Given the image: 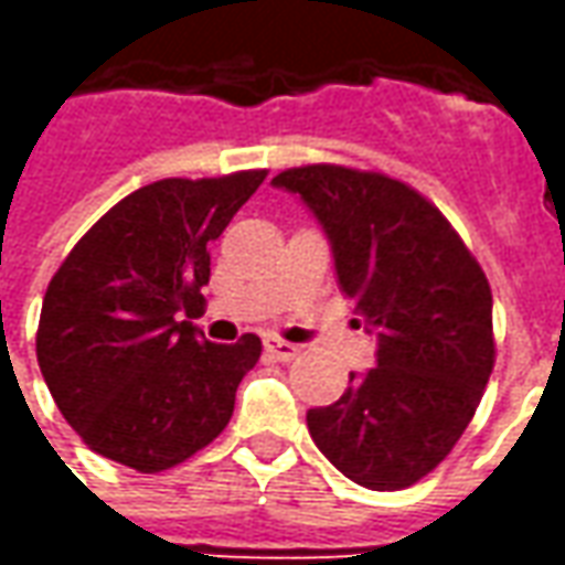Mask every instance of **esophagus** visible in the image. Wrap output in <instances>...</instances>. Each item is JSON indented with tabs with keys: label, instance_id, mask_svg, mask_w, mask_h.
I'll use <instances>...</instances> for the list:
<instances>
[{
	"label": "esophagus",
	"instance_id": "obj_1",
	"mask_svg": "<svg viewBox=\"0 0 565 565\" xmlns=\"http://www.w3.org/2000/svg\"><path fill=\"white\" fill-rule=\"evenodd\" d=\"M263 344H266V354L275 356V360H281V363H287V360H294V356L299 354V348H296V344L284 342V339H278V335H269Z\"/></svg>",
	"mask_w": 565,
	"mask_h": 565
}]
</instances>
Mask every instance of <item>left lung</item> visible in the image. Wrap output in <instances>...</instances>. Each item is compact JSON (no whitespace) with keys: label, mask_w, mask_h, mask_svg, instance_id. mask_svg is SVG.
Segmentation results:
<instances>
[{"label":"left lung","mask_w":565,"mask_h":565,"mask_svg":"<svg viewBox=\"0 0 565 565\" xmlns=\"http://www.w3.org/2000/svg\"><path fill=\"white\" fill-rule=\"evenodd\" d=\"M271 184L318 217L344 296L379 332L375 369L311 408L308 433L360 487H412L457 445L493 372L484 271L445 214L396 178L318 162Z\"/></svg>","instance_id":"left-lung-1"}]
</instances>
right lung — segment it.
Masks as SVG:
<instances>
[{
	"mask_svg": "<svg viewBox=\"0 0 565 565\" xmlns=\"http://www.w3.org/2000/svg\"><path fill=\"white\" fill-rule=\"evenodd\" d=\"M266 169L162 178L120 199L47 284L35 354L68 426L96 454L162 472L221 436L238 381L257 366L254 332L205 342L181 315L209 284V245Z\"/></svg>",
	"mask_w": 565,
	"mask_h": 565,
	"instance_id": "obj_1",
	"label": "right lung"
}]
</instances>
